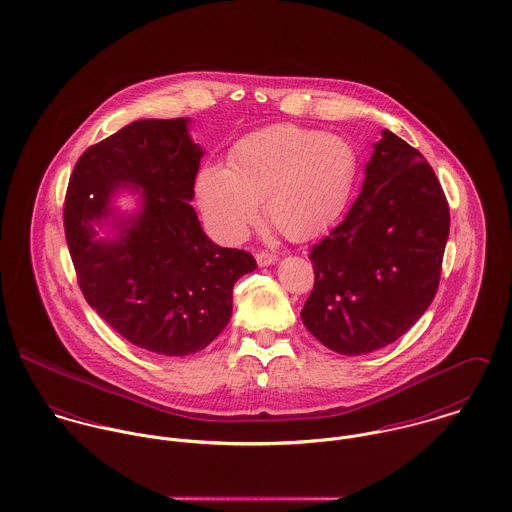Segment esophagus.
<instances>
[{
	"instance_id": "esophagus-1",
	"label": "esophagus",
	"mask_w": 512,
	"mask_h": 512,
	"mask_svg": "<svg viewBox=\"0 0 512 512\" xmlns=\"http://www.w3.org/2000/svg\"><path fill=\"white\" fill-rule=\"evenodd\" d=\"M276 260H278V256H276L274 252H268V250H260V252L256 254L258 266H270V264H274Z\"/></svg>"
}]
</instances>
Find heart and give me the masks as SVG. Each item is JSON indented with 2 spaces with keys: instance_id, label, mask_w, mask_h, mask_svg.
Segmentation results:
<instances>
[{
  "instance_id": "heart-1",
  "label": "heart",
  "mask_w": 512,
  "mask_h": 512,
  "mask_svg": "<svg viewBox=\"0 0 512 512\" xmlns=\"http://www.w3.org/2000/svg\"><path fill=\"white\" fill-rule=\"evenodd\" d=\"M357 169V151L345 138L278 124L238 140L228 165H205L195 189L205 219L224 240H242L266 198L270 222L303 242L343 215Z\"/></svg>"
}]
</instances>
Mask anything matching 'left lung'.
Instances as JSON below:
<instances>
[{
  "mask_svg": "<svg viewBox=\"0 0 512 512\" xmlns=\"http://www.w3.org/2000/svg\"><path fill=\"white\" fill-rule=\"evenodd\" d=\"M447 234L449 205L432 165L384 130L349 215L311 246L303 325L349 357L394 343L436 297Z\"/></svg>",
  "mask_w": 512,
  "mask_h": 512,
  "instance_id": "8db88e82",
  "label": "left lung"
}]
</instances>
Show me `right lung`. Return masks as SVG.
<instances>
[{"mask_svg":"<svg viewBox=\"0 0 512 512\" xmlns=\"http://www.w3.org/2000/svg\"><path fill=\"white\" fill-rule=\"evenodd\" d=\"M187 118L138 120L88 147L65 197V234L88 305L124 339L157 355L185 357L215 341L232 315L236 280L256 268L250 252L220 248L191 199L201 147ZM120 184L143 189V211L119 220L114 241L92 221L108 214Z\"/></svg>","mask_w":512,"mask_h":512,"instance_id":"add662e5","label":"right lung"}]
</instances>
